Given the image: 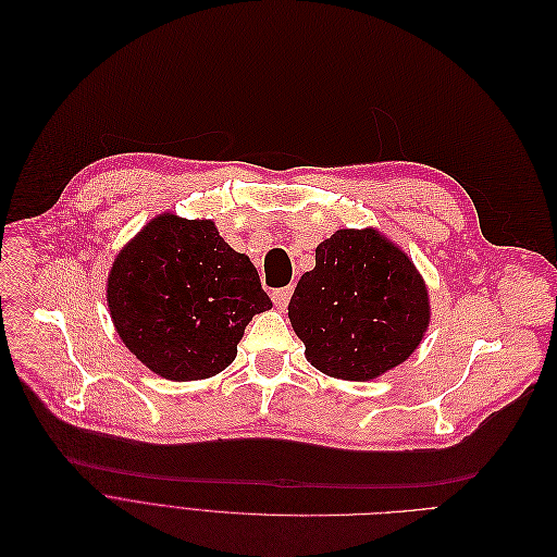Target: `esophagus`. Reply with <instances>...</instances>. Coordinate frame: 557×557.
Returning <instances> with one entry per match:
<instances>
[{"label":"esophagus","mask_w":557,"mask_h":557,"mask_svg":"<svg viewBox=\"0 0 557 557\" xmlns=\"http://www.w3.org/2000/svg\"><path fill=\"white\" fill-rule=\"evenodd\" d=\"M289 297H293V287H281V289H274V293H272V301L278 310L287 308Z\"/></svg>","instance_id":"obj_1"}]
</instances>
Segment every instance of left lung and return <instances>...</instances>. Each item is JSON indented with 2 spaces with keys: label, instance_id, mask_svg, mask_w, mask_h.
<instances>
[{
  "label": "left lung",
  "instance_id": "left-lung-1",
  "mask_svg": "<svg viewBox=\"0 0 557 557\" xmlns=\"http://www.w3.org/2000/svg\"><path fill=\"white\" fill-rule=\"evenodd\" d=\"M287 317L314 369L372 381L414 354L431 299L412 258L379 228H339L314 249Z\"/></svg>",
  "mask_w": 557,
  "mask_h": 557
}]
</instances>
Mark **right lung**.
<instances>
[{
	"mask_svg": "<svg viewBox=\"0 0 557 557\" xmlns=\"http://www.w3.org/2000/svg\"><path fill=\"white\" fill-rule=\"evenodd\" d=\"M106 301L124 347L168 381L220 374L251 317L272 308L249 256L231 249L213 220L174 213L120 249Z\"/></svg>",
	"mask_w": 557,
	"mask_h": 557,
	"instance_id": "obj_1",
	"label": "right lung"
}]
</instances>
